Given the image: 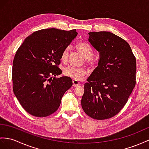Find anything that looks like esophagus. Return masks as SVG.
I'll list each match as a JSON object with an SVG mask.
<instances>
[{"label":"esophagus","instance_id":"obj_1","mask_svg":"<svg viewBox=\"0 0 149 149\" xmlns=\"http://www.w3.org/2000/svg\"><path fill=\"white\" fill-rule=\"evenodd\" d=\"M73 86L74 87H78L79 86H81V83H80L78 81H76V80H73Z\"/></svg>","mask_w":149,"mask_h":149}]
</instances>
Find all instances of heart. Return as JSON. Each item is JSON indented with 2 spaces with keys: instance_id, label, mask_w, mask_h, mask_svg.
Returning <instances> with one entry per match:
<instances>
[{
  "instance_id": "1",
  "label": "heart",
  "mask_w": 149,
  "mask_h": 149,
  "mask_svg": "<svg viewBox=\"0 0 149 149\" xmlns=\"http://www.w3.org/2000/svg\"><path fill=\"white\" fill-rule=\"evenodd\" d=\"M76 48L81 53L85 58L86 62L88 64L92 65L94 63V49L91 46L86 42H79L76 45ZM70 47H67L63 49L61 54V60L65 62L68 59L70 53ZM64 75L68 77H70L76 81L82 80L87 74V71L84 68L76 67L74 66H68L64 68Z\"/></svg>"
}]
</instances>
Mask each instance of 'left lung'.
Segmentation results:
<instances>
[{"instance_id": "left-lung-1", "label": "left lung", "mask_w": 149, "mask_h": 149, "mask_svg": "<svg viewBox=\"0 0 149 149\" xmlns=\"http://www.w3.org/2000/svg\"><path fill=\"white\" fill-rule=\"evenodd\" d=\"M88 34L89 41L100 52V60L84 84L82 108L94 119H108L121 111L134 89L136 58L120 36L108 31Z\"/></svg>"}]
</instances>
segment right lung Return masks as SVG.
<instances>
[{
    "instance_id": "right-lung-1",
    "label": "right lung",
    "mask_w": 149,
    "mask_h": 149,
    "mask_svg": "<svg viewBox=\"0 0 149 149\" xmlns=\"http://www.w3.org/2000/svg\"><path fill=\"white\" fill-rule=\"evenodd\" d=\"M75 29L38 30L17 49L13 66V91L26 111L45 117L58 109L64 93L72 86L70 77H55L65 48L77 36Z\"/></svg>"
}]
</instances>
